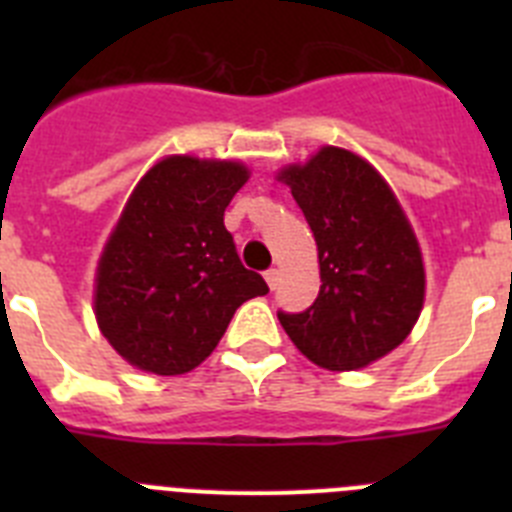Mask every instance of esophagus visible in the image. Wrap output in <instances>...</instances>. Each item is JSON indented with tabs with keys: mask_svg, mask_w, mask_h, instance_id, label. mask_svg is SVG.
<instances>
[{
	"mask_svg": "<svg viewBox=\"0 0 512 512\" xmlns=\"http://www.w3.org/2000/svg\"><path fill=\"white\" fill-rule=\"evenodd\" d=\"M264 279H266V284H269V289H274V287H277V282H279V269H269L264 274Z\"/></svg>",
	"mask_w": 512,
	"mask_h": 512,
	"instance_id": "obj_1",
	"label": "esophagus"
}]
</instances>
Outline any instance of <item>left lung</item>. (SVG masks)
<instances>
[{"instance_id":"obj_1","label":"left lung","mask_w":512,"mask_h":512,"mask_svg":"<svg viewBox=\"0 0 512 512\" xmlns=\"http://www.w3.org/2000/svg\"><path fill=\"white\" fill-rule=\"evenodd\" d=\"M315 235L320 292L279 312L289 341L328 372H356L395 351L425 302L423 251L397 194L359 153L323 146L277 171Z\"/></svg>"}]
</instances>
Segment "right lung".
Here are the masks:
<instances>
[{
  "instance_id": "obj_1",
  "label": "right lung",
  "mask_w": 512,
  "mask_h": 512,
  "mask_svg": "<svg viewBox=\"0 0 512 512\" xmlns=\"http://www.w3.org/2000/svg\"><path fill=\"white\" fill-rule=\"evenodd\" d=\"M233 158L164 156L140 176L94 274V318L120 359L140 372H192L233 312L269 292L225 230V207L248 182Z\"/></svg>"
}]
</instances>
